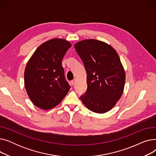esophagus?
<instances>
[{"mask_svg":"<svg viewBox=\"0 0 156 156\" xmlns=\"http://www.w3.org/2000/svg\"><path fill=\"white\" fill-rule=\"evenodd\" d=\"M76 79H75V80H73L71 81V84H72L73 85H75L76 84Z\"/></svg>","mask_w":156,"mask_h":156,"instance_id":"34e87169","label":"esophagus"}]
</instances>
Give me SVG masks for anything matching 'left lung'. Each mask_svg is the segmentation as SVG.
<instances>
[{
	"label": "left lung",
	"mask_w": 156,
	"mask_h": 156,
	"mask_svg": "<svg viewBox=\"0 0 156 156\" xmlns=\"http://www.w3.org/2000/svg\"><path fill=\"white\" fill-rule=\"evenodd\" d=\"M87 72V89L80 97L92 112L105 113L114 107L125 87L126 75L119 57L110 45L95 39L75 45Z\"/></svg>",
	"instance_id": "obj_1"
}]
</instances>
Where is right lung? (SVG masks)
Here are the masks:
<instances>
[{"label":"right lung","instance_id":"1","mask_svg":"<svg viewBox=\"0 0 156 156\" xmlns=\"http://www.w3.org/2000/svg\"><path fill=\"white\" fill-rule=\"evenodd\" d=\"M71 44L54 38L41 44L33 54L24 70V86L31 102L48 110L58 105L68 93L62 60Z\"/></svg>","mask_w":156,"mask_h":156}]
</instances>
